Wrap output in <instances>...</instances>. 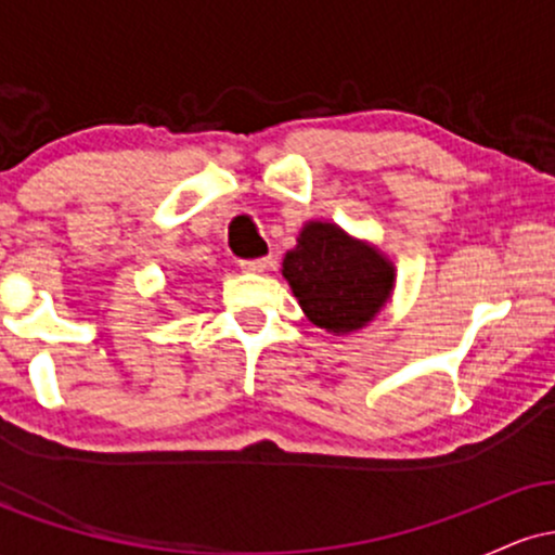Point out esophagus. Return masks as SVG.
<instances>
[{"label": "esophagus", "mask_w": 555, "mask_h": 555, "mask_svg": "<svg viewBox=\"0 0 555 555\" xmlns=\"http://www.w3.org/2000/svg\"><path fill=\"white\" fill-rule=\"evenodd\" d=\"M242 271H250V273H258V271H266L271 266V258H250V260H242Z\"/></svg>", "instance_id": "esophagus-1"}]
</instances>
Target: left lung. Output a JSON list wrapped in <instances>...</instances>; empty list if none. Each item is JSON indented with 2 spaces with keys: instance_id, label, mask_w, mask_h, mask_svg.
I'll return each instance as SVG.
<instances>
[{
  "instance_id": "8db88e82",
  "label": "left lung",
  "mask_w": 555,
  "mask_h": 555,
  "mask_svg": "<svg viewBox=\"0 0 555 555\" xmlns=\"http://www.w3.org/2000/svg\"><path fill=\"white\" fill-rule=\"evenodd\" d=\"M284 279L315 326L347 334L384 308L393 286V266L339 227L310 221L295 250L286 253Z\"/></svg>"
}]
</instances>
